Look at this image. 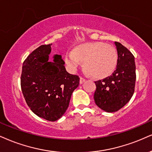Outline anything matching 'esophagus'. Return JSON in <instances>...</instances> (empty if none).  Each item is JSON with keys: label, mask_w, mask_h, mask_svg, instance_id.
Listing matches in <instances>:
<instances>
[{"label": "esophagus", "mask_w": 152, "mask_h": 152, "mask_svg": "<svg viewBox=\"0 0 152 152\" xmlns=\"http://www.w3.org/2000/svg\"><path fill=\"white\" fill-rule=\"evenodd\" d=\"M85 81H86V79H85V78L82 77H80V84H82V83H84V82H85Z\"/></svg>", "instance_id": "34e87169"}]
</instances>
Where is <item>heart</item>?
Segmentation results:
<instances>
[{"instance_id": "heart-1", "label": "heart", "mask_w": 152, "mask_h": 152, "mask_svg": "<svg viewBox=\"0 0 152 152\" xmlns=\"http://www.w3.org/2000/svg\"><path fill=\"white\" fill-rule=\"evenodd\" d=\"M118 58L117 51L113 46L105 43L94 42L82 44L75 50H68L65 61L68 68L75 71L85 61L88 72L95 77H104L115 70Z\"/></svg>"}]
</instances>
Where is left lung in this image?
<instances>
[{
    "label": "left lung",
    "instance_id": "left-lung-1",
    "mask_svg": "<svg viewBox=\"0 0 152 152\" xmlns=\"http://www.w3.org/2000/svg\"><path fill=\"white\" fill-rule=\"evenodd\" d=\"M118 52L116 68L110 76L94 82L95 104L112 113L123 108L132 98L136 81V67L132 53L121 43L115 42Z\"/></svg>",
    "mask_w": 152,
    "mask_h": 152
}]
</instances>
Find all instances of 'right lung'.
<instances>
[{
	"mask_svg": "<svg viewBox=\"0 0 152 152\" xmlns=\"http://www.w3.org/2000/svg\"><path fill=\"white\" fill-rule=\"evenodd\" d=\"M51 44L42 45L29 54L22 65L21 89L26 102L39 117L56 121L68 108L80 77L66 71L61 55L49 62Z\"/></svg>",
	"mask_w": 152,
	"mask_h": 152,
	"instance_id": "add662e5",
	"label": "right lung"
}]
</instances>
